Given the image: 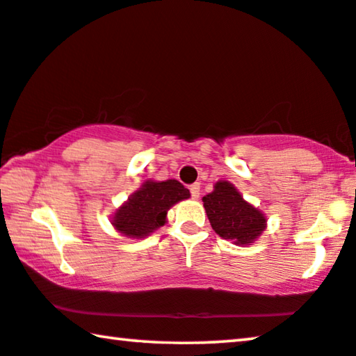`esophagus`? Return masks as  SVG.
Segmentation results:
<instances>
[{
    "mask_svg": "<svg viewBox=\"0 0 356 356\" xmlns=\"http://www.w3.org/2000/svg\"><path fill=\"white\" fill-rule=\"evenodd\" d=\"M190 193H192L193 200H198L200 198V184L190 185Z\"/></svg>",
    "mask_w": 356,
    "mask_h": 356,
    "instance_id": "esophagus-1",
    "label": "esophagus"
}]
</instances>
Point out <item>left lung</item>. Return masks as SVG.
<instances>
[{
    "label": "left lung",
    "mask_w": 356,
    "mask_h": 356,
    "mask_svg": "<svg viewBox=\"0 0 356 356\" xmlns=\"http://www.w3.org/2000/svg\"><path fill=\"white\" fill-rule=\"evenodd\" d=\"M212 230L236 246L252 245L267 229V217L243 198L229 180H217L214 190L203 196Z\"/></svg>",
    "instance_id": "left-lung-1"
}]
</instances>
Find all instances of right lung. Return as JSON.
Returning <instances> with one entry per match:
<instances>
[{
  "instance_id": "right-lung-1",
  "label": "right lung",
  "mask_w": 356,
  "mask_h": 356,
  "mask_svg": "<svg viewBox=\"0 0 356 356\" xmlns=\"http://www.w3.org/2000/svg\"><path fill=\"white\" fill-rule=\"evenodd\" d=\"M190 198L188 188L176 179L145 180L111 216L113 229L126 238H145L166 224L168 211Z\"/></svg>"
}]
</instances>
